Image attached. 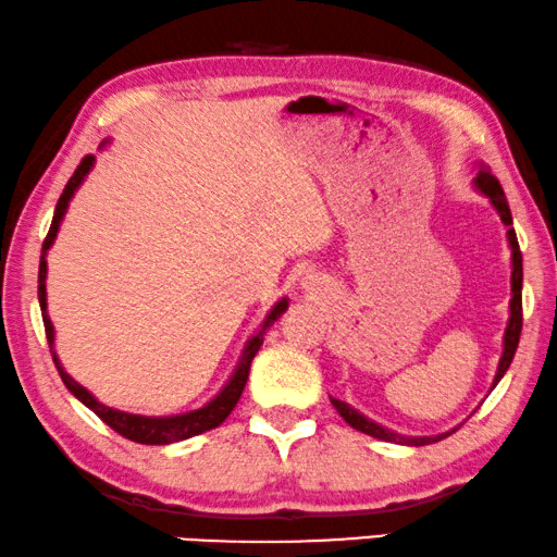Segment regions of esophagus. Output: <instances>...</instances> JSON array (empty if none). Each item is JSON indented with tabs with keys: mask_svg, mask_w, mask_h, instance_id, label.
Here are the masks:
<instances>
[{
	"mask_svg": "<svg viewBox=\"0 0 557 557\" xmlns=\"http://www.w3.org/2000/svg\"><path fill=\"white\" fill-rule=\"evenodd\" d=\"M305 287H308V289H312V287H315V282H312L310 277H305Z\"/></svg>",
	"mask_w": 557,
	"mask_h": 557,
	"instance_id": "esophagus-1",
	"label": "esophagus"
}]
</instances>
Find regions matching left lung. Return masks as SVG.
<instances>
[{
  "instance_id": "left-lung-1",
  "label": "left lung",
  "mask_w": 557,
  "mask_h": 557,
  "mask_svg": "<svg viewBox=\"0 0 557 557\" xmlns=\"http://www.w3.org/2000/svg\"><path fill=\"white\" fill-rule=\"evenodd\" d=\"M474 186L480 189L484 197L492 201V207L497 209L499 219H503V224L507 226V242H510V249H512V300H510V320H507V327H505V341H503V358H499V366H497V373H495V381H492V388L497 386L499 379L507 373V368H510L512 358H515V350H517V343H520V331H522V252H520V245H517V234L512 230V214H510V207H507V199H505V191L503 186L495 176H492L490 166H484L480 163V169H476V178H474ZM331 404L335 406V411L341 413L343 419H346V424H350L358 432H363L368 436H375V438H383V442H394V444H406V446H424V444H434L438 438H446L449 434L457 432V429H449V432L444 434H436V436H404V434H396L391 432V429L375 424L368 417H363L358 409L354 406L341 401V398H333L331 396Z\"/></svg>"
}]
</instances>
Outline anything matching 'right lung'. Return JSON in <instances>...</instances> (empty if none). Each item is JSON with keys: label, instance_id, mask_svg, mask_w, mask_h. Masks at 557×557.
Returning a JSON list of instances; mask_svg holds the SVG:
<instances>
[{"label": "right lung", "instance_id": "1", "mask_svg": "<svg viewBox=\"0 0 557 557\" xmlns=\"http://www.w3.org/2000/svg\"><path fill=\"white\" fill-rule=\"evenodd\" d=\"M92 163H96V156H85V159L81 161V166L75 169V174L70 176L65 191L60 194L58 207H54V216H52L50 232H47V237L42 242L40 277H37V297H40L42 323H45L47 343H50V350H52L54 368H58L60 379L67 386L70 394H73L77 401H83L85 406H88V409L96 413V417L103 419L106 424L113 429V432H119L121 436L131 438V442H138V444H174V442H184V438H191V436H197V434L209 432V429H216L226 417H230L232 409L239 401L242 391H245V383L249 379V366H252V358L257 356V350L262 348L264 333H268V327L275 323V320L282 315V312L287 310V297H282V300L275 305V308L270 310V315L264 318V323H262L260 331H257L252 338L247 341V346H245V350H242V356L237 360V368H234V373L230 375V381H226L224 388L219 391V394L211 398L209 404H203L201 409H194V411H186V413H174V417H140V413L119 411V409H113V406L100 404L98 398L92 396L88 388L81 386V383H77L73 375L65 373V368H62L58 354H54V327H52L50 315H47V287H45V280H47V260H45L47 249L52 247L54 237H58L60 222H62V216H65L67 203H70V199L75 197V191L81 189V184L85 182V176L90 174Z\"/></svg>", "mask_w": 557, "mask_h": 557}]
</instances>
